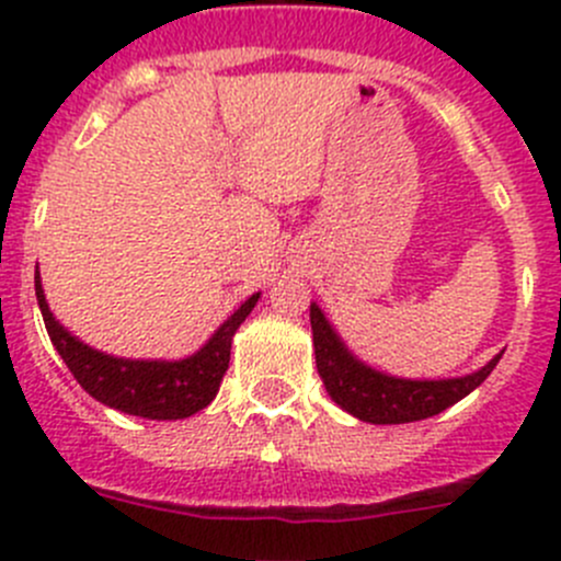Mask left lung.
Wrapping results in <instances>:
<instances>
[{
	"label": "left lung",
	"instance_id": "1",
	"mask_svg": "<svg viewBox=\"0 0 561 561\" xmlns=\"http://www.w3.org/2000/svg\"><path fill=\"white\" fill-rule=\"evenodd\" d=\"M310 330H313L316 368L327 387V396L348 412L352 417L370 425H401L434 417L453 403L467 398L471 390L482 385L496 368L504 352L488 359L482 368L450 379H403V376L385 374L370 368L357 357L341 332L332 327L324 310L310 302Z\"/></svg>",
	"mask_w": 561,
	"mask_h": 561
}]
</instances>
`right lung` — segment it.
I'll list each match as a JSON object with an SVG mask.
<instances>
[{
	"instance_id": "add662e5",
	"label": "right lung",
	"mask_w": 561,
	"mask_h": 561,
	"mask_svg": "<svg viewBox=\"0 0 561 561\" xmlns=\"http://www.w3.org/2000/svg\"><path fill=\"white\" fill-rule=\"evenodd\" d=\"M35 294L48 337L70 368V374L76 376V381L90 392L94 401L144 420H185L215 401L224 374L229 370L234 332L240 330V324L262 297V291L251 294L209 335V341L187 357L133 359L114 357V354L92 348L90 343L76 337L68 327L59 324V319L48 308L41 270H35Z\"/></svg>"
}]
</instances>
